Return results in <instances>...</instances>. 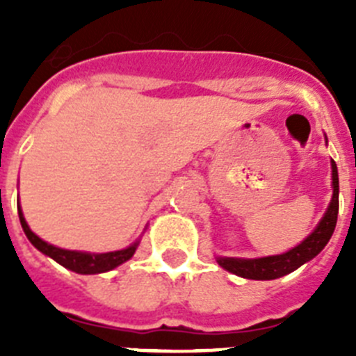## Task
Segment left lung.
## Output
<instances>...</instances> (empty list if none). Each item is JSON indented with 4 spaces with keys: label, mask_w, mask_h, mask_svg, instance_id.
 <instances>
[{
    "label": "left lung",
    "mask_w": 356,
    "mask_h": 356,
    "mask_svg": "<svg viewBox=\"0 0 356 356\" xmlns=\"http://www.w3.org/2000/svg\"><path fill=\"white\" fill-rule=\"evenodd\" d=\"M328 143V139H326ZM332 200L326 209L325 216L321 217L312 234L294 246L292 250L271 257H260V259H237V257H216L217 264L232 275L248 280H276L289 273L296 271L298 267L312 260L314 257L325 250L328 241L332 238L333 229L337 225L339 213V172L337 163L332 160Z\"/></svg>",
    "instance_id": "obj_1"
}]
</instances>
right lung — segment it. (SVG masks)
<instances>
[{"label":"right lung","mask_w":356,"mask_h":356,"mask_svg":"<svg viewBox=\"0 0 356 356\" xmlns=\"http://www.w3.org/2000/svg\"><path fill=\"white\" fill-rule=\"evenodd\" d=\"M17 212H19V221L23 226L24 235L28 237V241L37 248L42 254L49 257V259L55 260L56 264H60L62 267L69 269L72 273H78V275H99V273L112 271L115 267H119L121 264H124L127 260H130L135 254L137 248L140 244V235L134 244H130L124 250L118 251H108V253H89V251H76V250H64V248H56L49 242L42 241L39 235H35L28 226L26 219L23 216V210L17 201ZM144 234V232H143Z\"/></svg>","instance_id":"right-lung-1"}]
</instances>
